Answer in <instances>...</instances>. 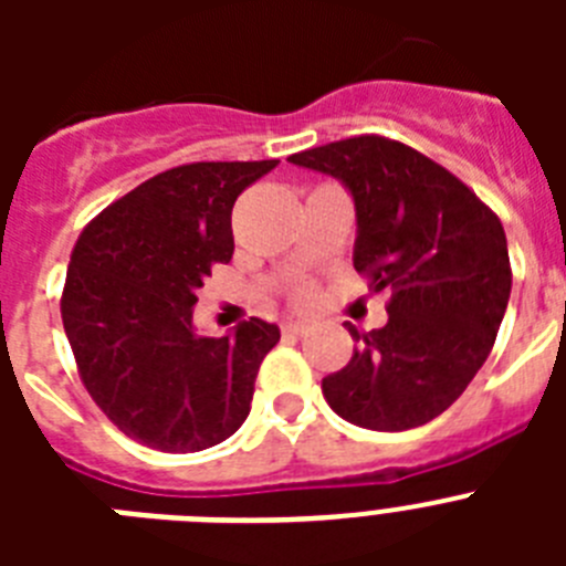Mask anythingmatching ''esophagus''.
<instances>
[{
  "label": "esophagus",
  "instance_id": "obj_1",
  "mask_svg": "<svg viewBox=\"0 0 566 566\" xmlns=\"http://www.w3.org/2000/svg\"><path fill=\"white\" fill-rule=\"evenodd\" d=\"M306 332H308L306 319H286V323H283V334H306Z\"/></svg>",
  "mask_w": 566,
  "mask_h": 566
}]
</instances>
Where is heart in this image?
I'll return each instance as SVG.
<instances>
[{
	"instance_id": "obj_1",
	"label": "heart",
	"mask_w": 566,
	"mask_h": 566,
	"mask_svg": "<svg viewBox=\"0 0 566 566\" xmlns=\"http://www.w3.org/2000/svg\"><path fill=\"white\" fill-rule=\"evenodd\" d=\"M308 297H312V294H308V289H300V292H297V300H300V303H306Z\"/></svg>"
}]
</instances>
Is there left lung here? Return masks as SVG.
Here are the masks:
<instances>
[{
  "label": "left lung",
  "instance_id": "obj_1",
  "mask_svg": "<svg viewBox=\"0 0 566 566\" xmlns=\"http://www.w3.org/2000/svg\"><path fill=\"white\" fill-rule=\"evenodd\" d=\"M354 198V269L388 289V323L357 339L323 397L345 422L408 431L448 411L488 359L510 300L502 221L457 175L405 144L357 135L289 158Z\"/></svg>",
  "mask_w": 566,
  "mask_h": 566
}]
</instances>
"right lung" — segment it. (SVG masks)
<instances>
[{"label":"right lung","instance_id":"right-lung-1","mask_svg":"<svg viewBox=\"0 0 566 566\" xmlns=\"http://www.w3.org/2000/svg\"><path fill=\"white\" fill-rule=\"evenodd\" d=\"M277 161H201L155 175L87 223L70 254L62 323L93 402L135 442L207 451L252 408L280 328L252 317L195 332L198 289L234 252L238 195Z\"/></svg>","mask_w":566,"mask_h":566}]
</instances>
